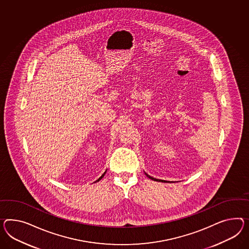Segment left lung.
Returning a JSON list of instances; mask_svg holds the SVG:
<instances>
[{
    "instance_id": "8db88e82",
    "label": "left lung",
    "mask_w": 249,
    "mask_h": 249,
    "mask_svg": "<svg viewBox=\"0 0 249 249\" xmlns=\"http://www.w3.org/2000/svg\"><path fill=\"white\" fill-rule=\"evenodd\" d=\"M144 173H145V175H146L148 178H151V179H153V180H155V181H160V182H172V181H167V180H164V179H159V178H153V177H152V176L148 175L146 172H144Z\"/></svg>"
}]
</instances>
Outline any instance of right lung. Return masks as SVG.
<instances>
[{
	"mask_svg": "<svg viewBox=\"0 0 249 249\" xmlns=\"http://www.w3.org/2000/svg\"><path fill=\"white\" fill-rule=\"evenodd\" d=\"M106 172H107V171H106V172H104V173H103L102 175H101V177H99V178H98V179H96V182H97V181H99V180H100V179H101V178H102L103 177H104V176H105V174H106Z\"/></svg>",
	"mask_w": 249,
	"mask_h": 249,
	"instance_id": "right-lung-1",
	"label": "right lung"
}]
</instances>
